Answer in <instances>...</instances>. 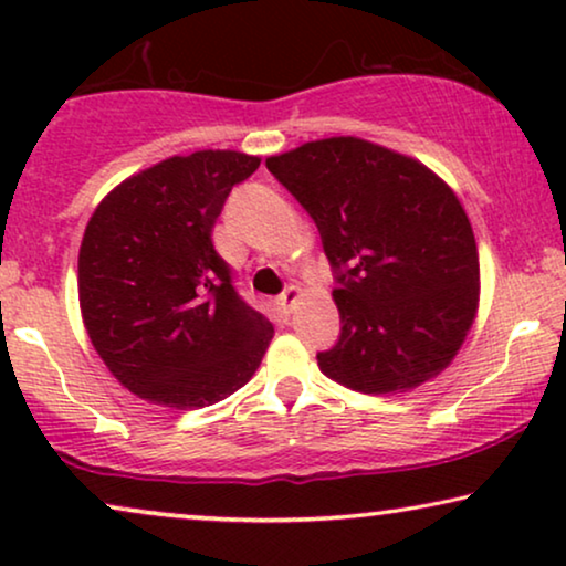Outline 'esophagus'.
<instances>
[{
  "mask_svg": "<svg viewBox=\"0 0 566 566\" xmlns=\"http://www.w3.org/2000/svg\"><path fill=\"white\" fill-rule=\"evenodd\" d=\"M298 298H301V289H298V285H291V289L285 291L281 298H277V306H281L283 314H291L293 306L298 304Z\"/></svg>",
  "mask_w": 566,
  "mask_h": 566,
  "instance_id": "34e87169",
  "label": "esophagus"
}]
</instances>
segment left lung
<instances>
[{"label":"left lung","instance_id":"obj_1","mask_svg":"<svg viewBox=\"0 0 566 566\" xmlns=\"http://www.w3.org/2000/svg\"><path fill=\"white\" fill-rule=\"evenodd\" d=\"M265 165L337 270L343 332L316 355L322 374L360 394H401L451 366L479 308L474 229L451 185L358 136L306 142Z\"/></svg>","mask_w":566,"mask_h":566}]
</instances>
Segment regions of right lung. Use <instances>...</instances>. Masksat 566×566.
I'll return each instance as SVG.
<instances>
[{
  "mask_svg": "<svg viewBox=\"0 0 566 566\" xmlns=\"http://www.w3.org/2000/svg\"><path fill=\"white\" fill-rule=\"evenodd\" d=\"M260 157L203 149L130 175L99 200L80 247L84 329L138 399L198 409L260 368L273 324L244 304L213 250L231 188Z\"/></svg>",
  "mask_w": 566,
  "mask_h": 566,
  "instance_id": "right-lung-1",
  "label": "right lung"
}]
</instances>
